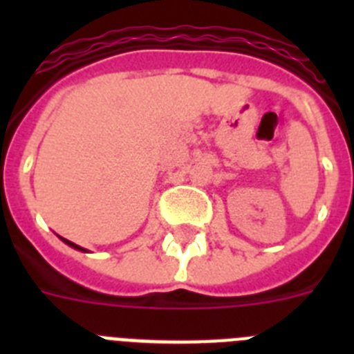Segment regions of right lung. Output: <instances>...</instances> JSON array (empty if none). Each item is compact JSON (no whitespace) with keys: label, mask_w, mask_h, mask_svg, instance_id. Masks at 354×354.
<instances>
[{"label":"right lung","mask_w":354,"mask_h":354,"mask_svg":"<svg viewBox=\"0 0 354 354\" xmlns=\"http://www.w3.org/2000/svg\"><path fill=\"white\" fill-rule=\"evenodd\" d=\"M64 241H65V243H67L68 246H72V248H76V250H83V248H81V246H77V245H74V243H71V241H67V239H64Z\"/></svg>","instance_id":"add662e5"}]
</instances>
